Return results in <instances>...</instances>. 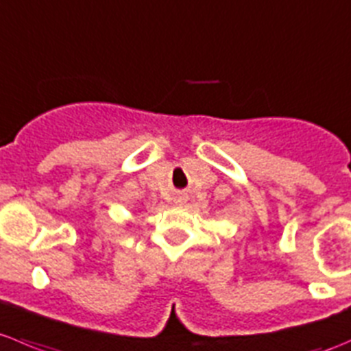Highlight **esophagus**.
Listing matches in <instances>:
<instances>
[{"instance_id": "obj_1", "label": "esophagus", "mask_w": 351, "mask_h": 351, "mask_svg": "<svg viewBox=\"0 0 351 351\" xmlns=\"http://www.w3.org/2000/svg\"><path fill=\"white\" fill-rule=\"evenodd\" d=\"M184 201H186V196H184V194H180V196L176 197V203H177V204H182Z\"/></svg>"}]
</instances>
